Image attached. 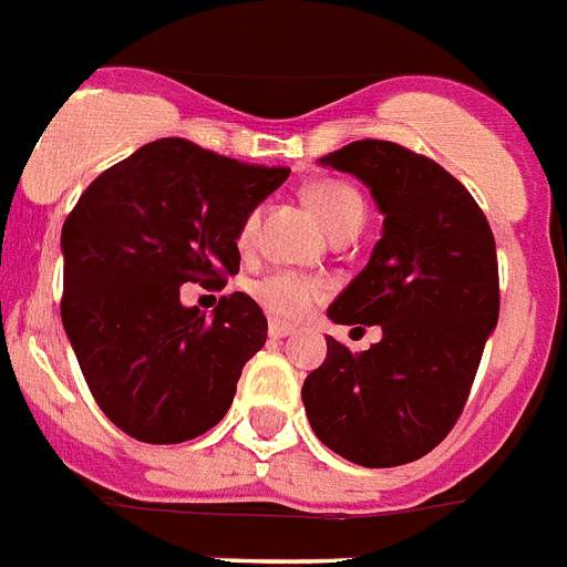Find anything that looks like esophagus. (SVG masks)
<instances>
[{
  "instance_id": "34e87169",
  "label": "esophagus",
  "mask_w": 567,
  "mask_h": 567,
  "mask_svg": "<svg viewBox=\"0 0 567 567\" xmlns=\"http://www.w3.org/2000/svg\"><path fill=\"white\" fill-rule=\"evenodd\" d=\"M292 323H287V321H278V318H272V321H269V338H287V336H292Z\"/></svg>"
}]
</instances>
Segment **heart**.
Returning <instances> with one entry per match:
<instances>
[{
    "mask_svg": "<svg viewBox=\"0 0 567 567\" xmlns=\"http://www.w3.org/2000/svg\"><path fill=\"white\" fill-rule=\"evenodd\" d=\"M303 203H307L309 212L318 217V224L330 231V237L341 235V231L347 229H361V224H364V203H361L355 188L343 186V183H312V186H307V192H303ZM255 226H258V215L251 212V215H246L244 224H240V231H237L240 246L251 244ZM251 295H255L260 307L269 309L272 316L303 318L309 309L318 307V303L330 295V284L323 278H318V275L278 269V272H269L264 275V278L255 280V284H251Z\"/></svg>",
    "mask_w": 567,
    "mask_h": 567,
    "instance_id": "obj_1",
    "label": "heart"
}]
</instances>
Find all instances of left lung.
I'll use <instances>...</instances> for the list:
<instances>
[{
  "label": "left lung",
  "mask_w": 567,
  "mask_h": 567,
  "mask_svg": "<svg viewBox=\"0 0 567 567\" xmlns=\"http://www.w3.org/2000/svg\"><path fill=\"white\" fill-rule=\"evenodd\" d=\"M355 174L384 212L370 264L330 307L336 323H379L381 341L327 358L303 381L316 435L364 467H399L458 422L485 341L499 321V264L485 212L435 159L390 140L321 157Z\"/></svg>",
  "instance_id": "8db88e82"
}]
</instances>
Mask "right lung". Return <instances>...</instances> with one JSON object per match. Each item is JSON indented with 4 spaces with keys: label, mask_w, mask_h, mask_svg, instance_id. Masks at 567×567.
<instances>
[{
    "label": "right lung",
    "mask_w": 567,
    "mask_h": 567,
    "mask_svg": "<svg viewBox=\"0 0 567 567\" xmlns=\"http://www.w3.org/2000/svg\"><path fill=\"white\" fill-rule=\"evenodd\" d=\"M287 177L163 137L105 168L65 217L62 327L100 410L137 442H188L231 408L266 343L264 309L231 292L206 318L181 287H226L240 224Z\"/></svg>",
    "instance_id": "obj_1"
}]
</instances>
